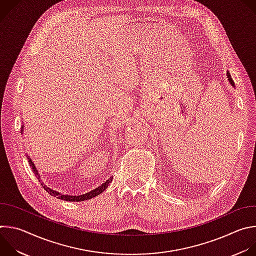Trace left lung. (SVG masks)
<instances>
[{
    "label": "left lung",
    "instance_id": "obj_1",
    "mask_svg": "<svg viewBox=\"0 0 256 256\" xmlns=\"http://www.w3.org/2000/svg\"><path fill=\"white\" fill-rule=\"evenodd\" d=\"M227 77H228V80H229V83L233 86V87H235V84H234V81H233V79L231 78V75H230V72H229V70H227Z\"/></svg>",
    "mask_w": 256,
    "mask_h": 256
}]
</instances>
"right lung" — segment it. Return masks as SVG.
Returning <instances> with one entry per match:
<instances>
[{
  "label": "right lung",
  "instance_id": "add662e5",
  "mask_svg": "<svg viewBox=\"0 0 256 256\" xmlns=\"http://www.w3.org/2000/svg\"><path fill=\"white\" fill-rule=\"evenodd\" d=\"M23 130H24V124H22L21 134L23 132ZM27 159H28V163L30 164V166H31V168H32L33 173L35 174V176L38 177V179L40 180V182L42 184V188H44L50 196H56L58 198L64 200H66V202H83V200H90V198H94V196L100 194L101 192H103L107 188L108 184H110V181L112 180V176L108 177V179L105 180V181L103 182V184H101L99 186L95 188L94 190H90V192H86V194H79V196H68V194H60V192H58L56 190H54L48 188L46 186H44V184H42V180H40V174H38V171L36 170V167H35L34 163H33L32 160L29 158L28 155H27Z\"/></svg>",
  "mask_w": 256,
  "mask_h": 256
}]
</instances>
